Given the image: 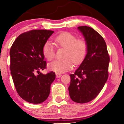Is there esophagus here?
Returning <instances> with one entry per match:
<instances>
[{
    "label": "esophagus",
    "mask_w": 124,
    "mask_h": 124,
    "mask_svg": "<svg viewBox=\"0 0 124 124\" xmlns=\"http://www.w3.org/2000/svg\"><path fill=\"white\" fill-rule=\"evenodd\" d=\"M61 76H62V75H61V74L56 73V78H60V77H61Z\"/></svg>",
    "instance_id": "1"
}]
</instances>
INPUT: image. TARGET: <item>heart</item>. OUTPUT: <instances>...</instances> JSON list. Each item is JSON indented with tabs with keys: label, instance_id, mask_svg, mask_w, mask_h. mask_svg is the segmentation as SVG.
I'll list each match as a JSON object with an SVG mask.
<instances>
[{
	"label": "heart",
	"instance_id": "obj_1",
	"mask_svg": "<svg viewBox=\"0 0 124 124\" xmlns=\"http://www.w3.org/2000/svg\"><path fill=\"white\" fill-rule=\"evenodd\" d=\"M55 42L58 46L66 48L63 61H54L48 65L49 70L56 73H65L70 70L73 62L79 65L83 62L87 53V44L84 39H78L75 35L68 32H63L55 37ZM42 54L48 61L55 57V47L51 41H46L42 46Z\"/></svg>",
	"mask_w": 124,
	"mask_h": 124
}]
</instances>
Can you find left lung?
I'll list each match as a JSON object with an SVG mask.
<instances>
[{
    "label": "left lung",
    "instance_id": "1",
    "mask_svg": "<svg viewBox=\"0 0 124 124\" xmlns=\"http://www.w3.org/2000/svg\"><path fill=\"white\" fill-rule=\"evenodd\" d=\"M78 29L87 44V53L75 73L70 75L68 90L73 101L83 104L94 99L106 84L109 56L104 39L96 30L87 26Z\"/></svg>",
    "mask_w": 124,
    "mask_h": 124
}]
</instances>
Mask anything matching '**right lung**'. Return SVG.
Returning a JSON list of instances; mask_svg holds the SVG:
<instances>
[{
  "mask_svg": "<svg viewBox=\"0 0 124 124\" xmlns=\"http://www.w3.org/2000/svg\"><path fill=\"white\" fill-rule=\"evenodd\" d=\"M54 32L35 30L21 34L10 51V70L18 95L30 103L39 104L47 99L55 73H39L46 68L42 46ZM37 72L39 75H36Z\"/></svg>",
  "mask_w": 124,
  "mask_h": 124,
  "instance_id": "right-lung-1",
  "label": "right lung"
}]
</instances>
